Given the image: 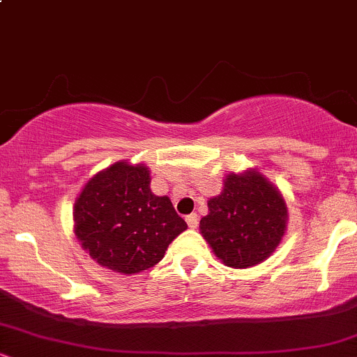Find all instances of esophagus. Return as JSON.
<instances>
[{"label":"esophagus","mask_w":357,"mask_h":357,"mask_svg":"<svg viewBox=\"0 0 357 357\" xmlns=\"http://www.w3.org/2000/svg\"><path fill=\"white\" fill-rule=\"evenodd\" d=\"M186 223H188V227L192 228V230H195V228H198V223H199L198 215H196V213H191V215H188L186 216Z\"/></svg>","instance_id":"obj_1"}]
</instances>
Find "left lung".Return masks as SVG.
<instances>
[{
    "label": "left lung",
    "mask_w": 357,
    "mask_h": 357,
    "mask_svg": "<svg viewBox=\"0 0 357 357\" xmlns=\"http://www.w3.org/2000/svg\"><path fill=\"white\" fill-rule=\"evenodd\" d=\"M199 221L204 240L216 257L233 268L260 264L285 233L287 206L273 184L257 171L230 174L220 196L208 202Z\"/></svg>",
    "instance_id": "left-lung-1"
}]
</instances>
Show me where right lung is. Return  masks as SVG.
<instances>
[{
  "mask_svg": "<svg viewBox=\"0 0 357 357\" xmlns=\"http://www.w3.org/2000/svg\"><path fill=\"white\" fill-rule=\"evenodd\" d=\"M146 166L116 162L93 176L75 202V235L102 267L139 273L162 260L188 228L167 196L149 188Z\"/></svg>",
  "mask_w": 357,
  "mask_h": 357,
  "instance_id": "obj_1",
  "label": "right lung"
}]
</instances>
